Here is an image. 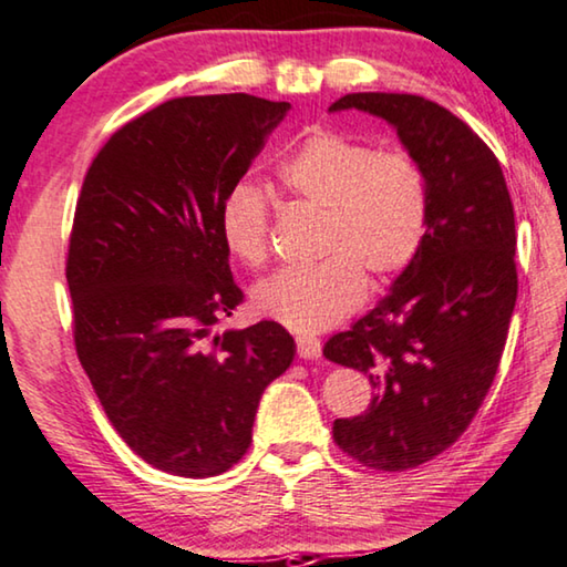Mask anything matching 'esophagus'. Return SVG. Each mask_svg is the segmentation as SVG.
<instances>
[{"label":"esophagus","mask_w":567,"mask_h":567,"mask_svg":"<svg viewBox=\"0 0 567 567\" xmlns=\"http://www.w3.org/2000/svg\"><path fill=\"white\" fill-rule=\"evenodd\" d=\"M296 351H299L301 359H319L321 357V341L317 337H296Z\"/></svg>","instance_id":"obj_1"}]
</instances>
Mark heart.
I'll return each mask as SVG.
<instances>
[{
  "label": "heart",
  "instance_id": "obj_1",
  "mask_svg": "<svg viewBox=\"0 0 567 567\" xmlns=\"http://www.w3.org/2000/svg\"><path fill=\"white\" fill-rule=\"evenodd\" d=\"M296 200L323 210L311 266H286L254 289V309L299 333L333 327L357 309L371 284L410 266L430 228V183L410 153L379 151L333 130H313L278 165ZM220 238L230 256L261 266L271 244V206L261 188L238 183L223 198Z\"/></svg>",
  "mask_w": 567,
  "mask_h": 567
}]
</instances>
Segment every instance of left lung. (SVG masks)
I'll use <instances>...</instances> for the list:
<instances>
[{
	"label": "left lung",
	"mask_w": 567,
	"mask_h": 567,
	"mask_svg": "<svg viewBox=\"0 0 567 567\" xmlns=\"http://www.w3.org/2000/svg\"><path fill=\"white\" fill-rule=\"evenodd\" d=\"M394 125L430 183V228L414 261L323 357L364 371V414L333 422L359 465L404 472L462 437L493 386L517 299L515 210L495 153L432 100L351 92L329 107Z\"/></svg>",
	"instance_id": "left-lung-1"
}]
</instances>
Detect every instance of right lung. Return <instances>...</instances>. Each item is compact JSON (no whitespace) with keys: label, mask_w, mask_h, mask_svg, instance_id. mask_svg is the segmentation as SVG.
Wrapping results in <instances>:
<instances>
[{"label":"right lung","mask_w":567,"mask_h":567,"mask_svg":"<svg viewBox=\"0 0 567 567\" xmlns=\"http://www.w3.org/2000/svg\"><path fill=\"white\" fill-rule=\"evenodd\" d=\"M289 107L246 92L168 100L120 127L82 183L64 268L74 349L120 437L171 475L234 467L296 354L276 321L213 337L244 301L223 198Z\"/></svg>","instance_id":"right-lung-1"}]
</instances>
